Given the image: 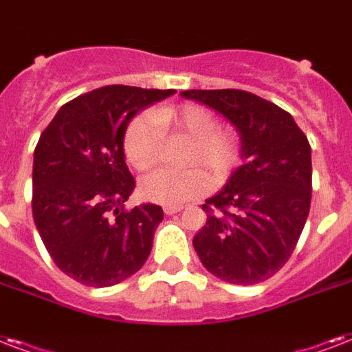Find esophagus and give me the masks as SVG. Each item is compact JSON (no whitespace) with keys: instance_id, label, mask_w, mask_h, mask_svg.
I'll return each mask as SVG.
<instances>
[{"instance_id":"1","label":"esophagus","mask_w":352,"mask_h":352,"mask_svg":"<svg viewBox=\"0 0 352 352\" xmlns=\"http://www.w3.org/2000/svg\"><path fill=\"white\" fill-rule=\"evenodd\" d=\"M182 211V206H165L163 207V213L165 214H174Z\"/></svg>"}]
</instances>
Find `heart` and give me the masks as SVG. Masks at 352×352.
<instances>
[{
	"label": "heart",
	"mask_w": 352,
	"mask_h": 352,
	"mask_svg": "<svg viewBox=\"0 0 352 352\" xmlns=\"http://www.w3.org/2000/svg\"><path fill=\"white\" fill-rule=\"evenodd\" d=\"M184 133L192 139L187 148L185 165H198L209 170L214 184H222L241 162V141L235 132L219 128L211 110L200 104L160 108L141 113L128 122L122 138V151L133 168L145 173L162 160L165 132ZM211 187V179L201 168H162L146 176L141 192L146 200L163 206H182L195 200Z\"/></svg>",
	"instance_id": "1"
}]
</instances>
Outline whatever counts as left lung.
Instances as JSON below:
<instances>
[{"label": "left lung", "mask_w": 352, "mask_h": 352, "mask_svg": "<svg viewBox=\"0 0 352 352\" xmlns=\"http://www.w3.org/2000/svg\"><path fill=\"white\" fill-rule=\"evenodd\" d=\"M182 97L213 108L241 135L244 165L201 209L192 239L209 274L231 285H257L296 250L312 198L309 139L294 117L242 89H187Z\"/></svg>", "instance_id": "1"}]
</instances>
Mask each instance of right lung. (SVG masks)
Segmentation results:
<instances>
[{
  "label": "right lung",
  "instance_id": "right-lung-1",
  "mask_svg": "<svg viewBox=\"0 0 352 352\" xmlns=\"http://www.w3.org/2000/svg\"><path fill=\"white\" fill-rule=\"evenodd\" d=\"M174 89L104 86L69 100L40 135L32 163V219L65 275L104 288L128 279L151 255L163 209L124 201L135 182L122 138L132 117Z\"/></svg>",
  "mask_w": 352,
  "mask_h": 352
}]
</instances>
